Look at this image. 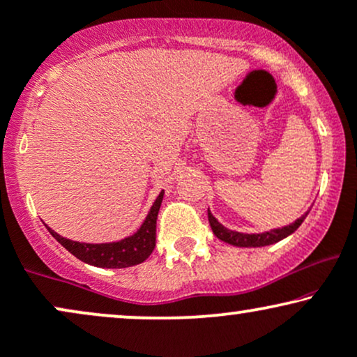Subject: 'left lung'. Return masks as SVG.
<instances>
[{"instance_id":"left-lung-1","label":"left lung","mask_w":357,"mask_h":357,"mask_svg":"<svg viewBox=\"0 0 357 357\" xmlns=\"http://www.w3.org/2000/svg\"><path fill=\"white\" fill-rule=\"evenodd\" d=\"M306 215H308V212L306 214L301 215L300 219H296L295 222L290 224V225H285V227L282 229H273V231L270 232H264V234H242V232H236V231H229V229H225L222 224L218 222V219L214 218V215L211 214L209 211H207V219H209V224H211V229L212 232H214V236L220 238L222 242H227L231 243V245H236V247H265V245H272V243L282 241V238H285L290 236L296 231V229L300 227L301 222H303Z\"/></svg>"}]
</instances>
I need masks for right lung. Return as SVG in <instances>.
<instances>
[{"instance_id":"obj_1","label":"right lung","mask_w":357,"mask_h":357,"mask_svg":"<svg viewBox=\"0 0 357 357\" xmlns=\"http://www.w3.org/2000/svg\"><path fill=\"white\" fill-rule=\"evenodd\" d=\"M165 192L161 191L160 196L156 197L155 204L151 206L150 212H148L145 222L138 229L133 236L123 238L119 242L110 243H84V242H74L69 238L61 237L57 232L49 229L52 237L66 247L72 255L77 257L79 260L85 261V264L96 265V267L102 268H126L133 267V265L142 264L148 257L151 255L153 249L156 245V219L158 212H160L161 202H163Z\"/></svg>"}]
</instances>
